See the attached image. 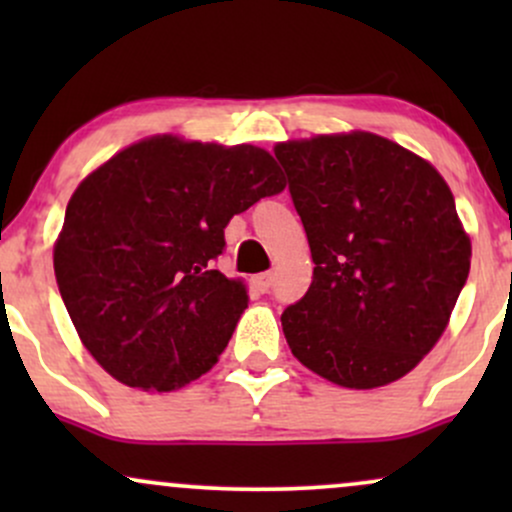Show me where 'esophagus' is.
Wrapping results in <instances>:
<instances>
[{"instance_id":"1","label":"esophagus","mask_w":512,"mask_h":512,"mask_svg":"<svg viewBox=\"0 0 512 512\" xmlns=\"http://www.w3.org/2000/svg\"><path fill=\"white\" fill-rule=\"evenodd\" d=\"M272 272H264V274H257L255 276V286H257V291H262V293H267L269 289H272Z\"/></svg>"}]
</instances>
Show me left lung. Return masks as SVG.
<instances>
[{
	"label": "left lung",
	"mask_w": 512,
	"mask_h": 512,
	"mask_svg": "<svg viewBox=\"0 0 512 512\" xmlns=\"http://www.w3.org/2000/svg\"><path fill=\"white\" fill-rule=\"evenodd\" d=\"M274 156L315 264L281 315L291 354L349 390L404 378L443 337L472 262L448 182L363 129L279 142Z\"/></svg>",
	"instance_id": "left-lung-1"
}]
</instances>
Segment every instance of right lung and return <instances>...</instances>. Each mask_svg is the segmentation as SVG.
Masks as SVG:
<instances>
[{
    "instance_id": "right-lung-1",
    "label": "right lung",
    "mask_w": 512,
    "mask_h": 512,
    "mask_svg": "<svg viewBox=\"0 0 512 512\" xmlns=\"http://www.w3.org/2000/svg\"><path fill=\"white\" fill-rule=\"evenodd\" d=\"M284 173L269 151L154 134L86 175L67 204L52 262L76 334L105 373L173 392L219 361L248 286L214 260L223 228Z\"/></svg>"
}]
</instances>
